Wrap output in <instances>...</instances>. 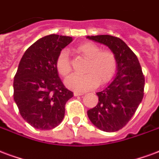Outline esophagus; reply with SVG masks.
Returning <instances> with one entry per match:
<instances>
[{
	"instance_id": "34e87169",
	"label": "esophagus",
	"mask_w": 159,
	"mask_h": 159,
	"mask_svg": "<svg viewBox=\"0 0 159 159\" xmlns=\"http://www.w3.org/2000/svg\"><path fill=\"white\" fill-rule=\"evenodd\" d=\"M84 93H80V92H74V96H82Z\"/></svg>"
}]
</instances>
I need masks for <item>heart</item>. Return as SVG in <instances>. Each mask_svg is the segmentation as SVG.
Here are the masks:
<instances>
[{
	"label": "heart",
	"instance_id": "heart-1",
	"mask_svg": "<svg viewBox=\"0 0 159 159\" xmlns=\"http://www.w3.org/2000/svg\"><path fill=\"white\" fill-rule=\"evenodd\" d=\"M76 51L83 58L88 60L83 75L73 74L66 80L68 89L77 92H85L97 87L99 83L103 85L115 76L117 70V58L110 50H101L97 44L90 42L81 43ZM56 68L61 76H68L71 71L69 54L62 50L56 59Z\"/></svg>",
	"mask_w": 159,
	"mask_h": 159
}]
</instances>
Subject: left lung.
Returning <instances> with one entry per match:
<instances>
[{"instance_id": "obj_1", "label": "left lung", "mask_w": 159, "mask_h": 159, "mask_svg": "<svg viewBox=\"0 0 159 159\" xmlns=\"http://www.w3.org/2000/svg\"><path fill=\"white\" fill-rule=\"evenodd\" d=\"M103 43L117 58V72L111 83L98 92V103L88 110L90 121L99 130L114 132L127 124L142 102L145 78L136 56L124 41L111 35L87 36Z\"/></svg>"}]
</instances>
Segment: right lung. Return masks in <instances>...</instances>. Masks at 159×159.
<instances>
[{
	"label": "right lung",
	"mask_w": 159,
	"mask_h": 159,
	"mask_svg": "<svg viewBox=\"0 0 159 159\" xmlns=\"http://www.w3.org/2000/svg\"><path fill=\"white\" fill-rule=\"evenodd\" d=\"M72 38L50 34L41 38L26 50L14 76L13 97L24 120L39 130L61 124L65 105L73 93L58 76L56 59Z\"/></svg>",
	"instance_id": "right-lung-1"
}]
</instances>
